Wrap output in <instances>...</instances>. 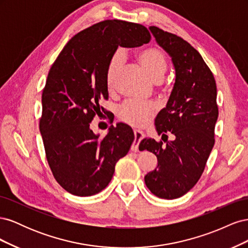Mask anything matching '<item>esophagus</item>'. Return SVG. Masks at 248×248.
Listing matches in <instances>:
<instances>
[{
    "label": "esophagus",
    "mask_w": 248,
    "mask_h": 248,
    "mask_svg": "<svg viewBox=\"0 0 248 248\" xmlns=\"http://www.w3.org/2000/svg\"><path fill=\"white\" fill-rule=\"evenodd\" d=\"M133 133H134V140L132 142L131 150H132V151H138L140 141L141 140L142 138H144V132L140 131V129H134Z\"/></svg>",
    "instance_id": "esophagus-1"
}]
</instances>
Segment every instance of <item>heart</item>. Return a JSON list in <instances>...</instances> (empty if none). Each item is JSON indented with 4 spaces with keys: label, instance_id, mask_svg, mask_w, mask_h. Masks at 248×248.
I'll return each instance as SVG.
<instances>
[{
    "label": "heart",
    "instance_id": "heart-1",
    "mask_svg": "<svg viewBox=\"0 0 248 248\" xmlns=\"http://www.w3.org/2000/svg\"><path fill=\"white\" fill-rule=\"evenodd\" d=\"M137 60L142 67L148 76L154 80L159 79L167 71L168 62L164 52L157 47H149L140 50L137 54ZM123 63L122 52H116L112 56L110 62L108 66L107 71V85L108 89L112 88L114 78L120 66ZM156 107L151 101L141 102L137 100L125 101L118 109V115L123 121L136 125L141 126L146 124L150 118L152 117Z\"/></svg>",
    "mask_w": 248,
    "mask_h": 248
}]
</instances>
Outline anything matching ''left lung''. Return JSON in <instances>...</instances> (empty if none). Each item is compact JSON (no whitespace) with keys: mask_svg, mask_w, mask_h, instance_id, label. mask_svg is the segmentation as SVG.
I'll list each match as a JSON object with an SVG mask.
<instances>
[{"mask_svg":"<svg viewBox=\"0 0 248 248\" xmlns=\"http://www.w3.org/2000/svg\"><path fill=\"white\" fill-rule=\"evenodd\" d=\"M149 30L171 59L175 84L167 107L154 122L167 144L145 138L139 149H147L157 157V167L145 175L149 190L158 198L172 200L197 184L212 151L218 118L217 89L212 72L188 42L154 26ZM168 132L174 136L172 141H167Z\"/></svg>","mask_w":248,"mask_h":248,"instance_id":"left-lung-1","label":"left lung"}]
</instances>
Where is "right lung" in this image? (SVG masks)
<instances>
[{
	"mask_svg": "<svg viewBox=\"0 0 248 248\" xmlns=\"http://www.w3.org/2000/svg\"><path fill=\"white\" fill-rule=\"evenodd\" d=\"M150 39L141 25L100 21L71 38L51 66L39 129L52 175L74 196H94L106 188L116 163L129 151L130 126L118 123L100 138L90 123L101 112L100 100L108 98V66L118 47H138Z\"/></svg>",
	"mask_w": 248,
	"mask_h": 248,
	"instance_id": "right-lung-1",
	"label": "right lung"
}]
</instances>
